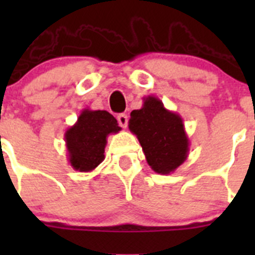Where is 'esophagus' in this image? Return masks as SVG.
<instances>
[{"label": "esophagus", "mask_w": 255, "mask_h": 255, "mask_svg": "<svg viewBox=\"0 0 255 255\" xmlns=\"http://www.w3.org/2000/svg\"><path fill=\"white\" fill-rule=\"evenodd\" d=\"M117 121H119V125H120L121 128H124V129L128 126V116H126L125 114L119 115V116H117Z\"/></svg>", "instance_id": "esophagus-1"}]
</instances>
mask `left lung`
Returning a JSON list of instances; mask_svg holds the SVG:
<instances>
[{"label": "left lung", "mask_w": 255, "mask_h": 255, "mask_svg": "<svg viewBox=\"0 0 255 255\" xmlns=\"http://www.w3.org/2000/svg\"><path fill=\"white\" fill-rule=\"evenodd\" d=\"M129 129L136 135L148 164L154 172L168 175L186 161L189 141L184 121L154 96L143 98V107L130 114Z\"/></svg>", "instance_id": "left-lung-1"}]
</instances>
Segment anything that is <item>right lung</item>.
<instances>
[{
	"label": "right lung",
	"instance_id": "obj_1",
	"mask_svg": "<svg viewBox=\"0 0 255 255\" xmlns=\"http://www.w3.org/2000/svg\"><path fill=\"white\" fill-rule=\"evenodd\" d=\"M121 128L105 110L84 108L78 121L65 132L67 159L79 172H91L105 159L107 136L117 134Z\"/></svg>",
	"mask_w": 255,
	"mask_h": 255
}]
</instances>
